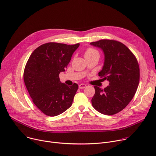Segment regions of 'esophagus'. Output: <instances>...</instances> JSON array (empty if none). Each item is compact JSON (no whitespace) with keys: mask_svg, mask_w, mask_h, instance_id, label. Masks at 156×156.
Wrapping results in <instances>:
<instances>
[{"mask_svg":"<svg viewBox=\"0 0 156 156\" xmlns=\"http://www.w3.org/2000/svg\"><path fill=\"white\" fill-rule=\"evenodd\" d=\"M87 87V86L86 84H84V83H80V84L79 85V89H84Z\"/></svg>","mask_w":156,"mask_h":156,"instance_id":"esophagus-1","label":"esophagus"}]
</instances>
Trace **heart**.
Instances as JSON below:
<instances>
[{
    "label": "heart",
    "mask_w": 156,
    "mask_h": 156,
    "mask_svg": "<svg viewBox=\"0 0 156 156\" xmlns=\"http://www.w3.org/2000/svg\"><path fill=\"white\" fill-rule=\"evenodd\" d=\"M95 54H98L99 53L97 51H95L93 49H91V48H89V49H87L86 52H85V57H89V56H92Z\"/></svg>",
    "instance_id": "heart-1"
}]
</instances>
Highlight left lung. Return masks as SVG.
<instances>
[{
	"mask_svg": "<svg viewBox=\"0 0 156 156\" xmlns=\"http://www.w3.org/2000/svg\"><path fill=\"white\" fill-rule=\"evenodd\" d=\"M90 44L102 51L104 61L99 76L109 82L104 89L94 87L92 106L102 114H115L125 108L136 92L140 77L137 61L120 42L104 39Z\"/></svg>",
	"mask_w": 156,
	"mask_h": 156,
	"instance_id": "1",
	"label": "left lung"
}]
</instances>
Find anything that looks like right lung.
Listing matches in <instances>:
<instances>
[{
  "label": "right lung",
  "mask_w": 156,
  "mask_h": 156,
  "mask_svg": "<svg viewBox=\"0 0 156 156\" xmlns=\"http://www.w3.org/2000/svg\"><path fill=\"white\" fill-rule=\"evenodd\" d=\"M80 45L49 42L41 45L30 55L23 80L34 104L48 116H56L73 104L78 85L68 86L60 81L73 53Z\"/></svg>",
  "instance_id": "right-lung-1"
}]
</instances>
